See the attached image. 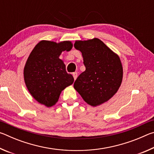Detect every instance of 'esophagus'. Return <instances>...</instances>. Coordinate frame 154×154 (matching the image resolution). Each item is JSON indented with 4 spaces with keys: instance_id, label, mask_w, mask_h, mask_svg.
I'll list each match as a JSON object with an SVG mask.
<instances>
[{
    "instance_id": "esophagus-1",
    "label": "esophagus",
    "mask_w": 154,
    "mask_h": 154,
    "mask_svg": "<svg viewBox=\"0 0 154 154\" xmlns=\"http://www.w3.org/2000/svg\"><path fill=\"white\" fill-rule=\"evenodd\" d=\"M72 76H73L74 79H75V80H76L77 77V72H73V73H72Z\"/></svg>"
}]
</instances>
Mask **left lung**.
<instances>
[{
  "label": "left lung",
  "instance_id": "8db88e82",
  "mask_svg": "<svg viewBox=\"0 0 154 154\" xmlns=\"http://www.w3.org/2000/svg\"><path fill=\"white\" fill-rule=\"evenodd\" d=\"M75 48L82 54L85 71L74 83V88L92 106L108 101L118 92L123 67L118 54L97 38L76 41Z\"/></svg>",
  "mask_w": 154,
  "mask_h": 154
}]
</instances>
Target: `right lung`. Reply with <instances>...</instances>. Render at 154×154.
<instances>
[{
    "label": "right lung",
    "instance_id": "1",
    "mask_svg": "<svg viewBox=\"0 0 154 154\" xmlns=\"http://www.w3.org/2000/svg\"><path fill=\"white\" fill-rule=\"evenodd\" d=\"M72 48L70 41H41L26 62L24 78L28 92L47 107L56 105L62 91L74 82L72 75L66 72L63 60L59 58L62 51H69Z\"/></svg>",
    "mask_w": 154,
    "mask_h": 154
}]
</instances>
